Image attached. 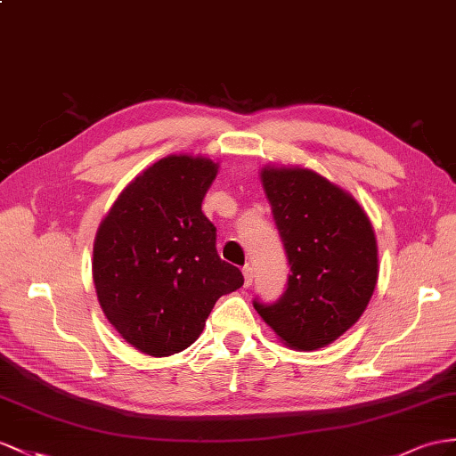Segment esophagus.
<instances>
[{"label": "esophagus", "mask_w": 456, "mask_h": 456, "mask_svg": "<svg viewBox=\"0 0 456 456\" xmlns=\"http://www.w3.org/2000/svg\"><path fill=\"white\" fill-rule=\"evenodd\" d=\"M242 275H244V285L250 287L252 281H254V272H252V265L250 264H247V265L242 267Z\"/></svg>", "instance_id": "obj_1"}]
</instances>
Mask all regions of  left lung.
Returning a JSON list of instances; mask_svg holds the SVG:
<instances>
[{"label":"left lung","instance_id":"1","mask_svg":"<svg viewBox=\"0 0 456 456\" xmlns=\"http://www.w3.org/2000/svg\"><path fill=\"white\" fill-rule=\"evenodd\" d=\"M290 273L273 302L254 298L264 322L298 350L330 345L356 323L378 283V244L353 196L310 169H264Z\"/></svg>","mask_w":456,"mask_h":456}]
</instances>
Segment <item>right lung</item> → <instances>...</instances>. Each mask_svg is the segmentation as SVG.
Wrapping results in <instances>:
<instances>
[{"label":"right lung","mask_w":456,"mask_h":456,"mask_svg":"<svg viewBox=\"0 0 456 456\" xmlns=\"http://www.w3.org/2000/svg\"><path fill=\"white\" fill-rule=\"evenodd\" d=\"M216 175L212 159L163 158L126 186L98 229L100 306L140 353L191 346L217 298L244 283L239 267L219 258L216 227L202 212Z\"/></svg>","instance_id":"add662e5"}]
</instances>
